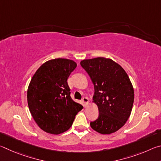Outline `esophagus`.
<instances>
[{"label": "esophagus", "mask_w": 161, "mask_h": 161, "mask_svg": "<svg viewBox=\"0 0 161 161\" xmlns=\"http://www.w3.org/2000/svg\"><path fill=\"white\" fill-rule=\"evenodd\" d=\"M82 102L84 103V104H85L86 107V106H88V104L89 103V99H88V98H87V97H83Z\"/></svg>", "instance_id": "34e87169"}]
</instances>
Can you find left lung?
Instances as JSON below:
<instances>
[{"instance_id":"obj_1","label":"left lung","mask_w":161,"mask_h":161,"mask_svg":"<svg viewBox=\"0 0 161 161\" xmlns=\"http://www.w3.org/2000/svg\"><path fill=\"white\" fill-rule=\"evenodd\" d=\"M94 86L92 102L99 108V117L90 123L101 134H111L124 126L131 113L134 90L121 65L103 57L80 62Z\"/></svg>"}]
</instances>
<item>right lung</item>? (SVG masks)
I'll return each mask as SVG.
<instances>
[{
  "mask_svg": "<svg viewBox=\"0 0 161 161\" xmlns=\"http://www.w3.org/2000/svg\"><path fill=\"white\" fill-rule=\"evenodd\" d=\"M77 65L69 59H50L38 68L29 84V110L37 126L48 133L58 135L66 131L82 109V106L71 98L67 84Z\"/></svg>",
  "mask_w": 161,
  "mask_h": 161,
  "instance_id": "obj_1",
  "label": "right lung"
}]
</instances>
